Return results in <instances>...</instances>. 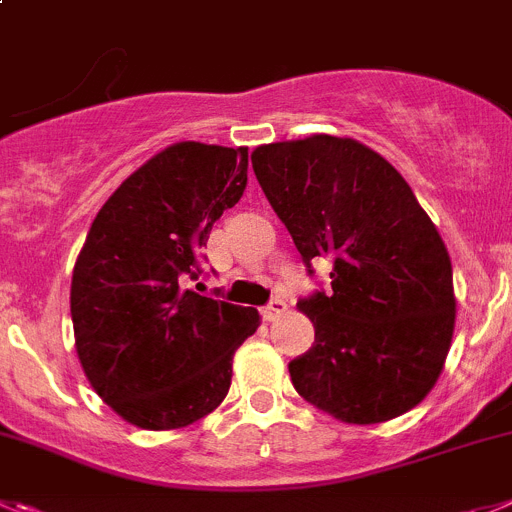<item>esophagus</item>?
Listing matches in <instances>:
<instances>
[{
  "label": "esophagus",
  "instance_id": "esophagus-1",
  "mask_svg": "<svg viewBox=\"0 0 512 512\" xmlns=\"http://www.w3.org/2000/svg\"><path fill=\"white\" fill-rule=\"evenodd\" d=\"M285 310H288V305H285V300L272 298L270 303H267L265 308H262V315H265V321H275V318H280V315H283Z\"/></svg>",
  "mask_w": 512,
  "mask_h": 512
}]
</instances>
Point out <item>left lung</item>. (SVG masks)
<instances>
[{
    "label": "left lung",
    "mask_w": 512,
    "mask_h": 512,
    "mask_svg": "<svg viewBox=\"0 0 512 512\" xmlns=\"http://www.w3.org/2000/svg\"><path fill=\"white\" fill-rule=\"evenodd\" d=\"M267 202L331 290L298 300L315 343L295 391L346 424H379L432 391L455 333L452 262L404 176L353 138L318 133L252 151Z\"/></svg>",
    "instance_id": "8db88e82"
}]
</instances>
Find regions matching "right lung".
I'll return each instance as SVG.
<instances>
[{"label":"right lung","mask_w":512,"mask_h":512,"mask_svg":"<svg viewBox=\"0 0 512 512\" xmlns=\"http://www.w3.org/2000/svg\"><path fill=\"white\" fill-rule=\"evenodd\" d=\"M247 186V148L181 141L133 171L90 224L73 270L75 351L95 394L128 424L179 429L232 384L255 308L186 290L224 209Z\"/></svg>","instance_id":"add662e5"}]
</instances>
